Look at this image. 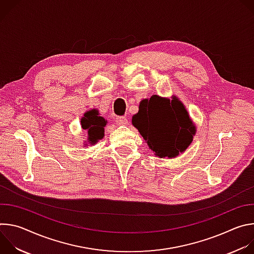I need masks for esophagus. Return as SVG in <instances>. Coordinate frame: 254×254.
Returning <instances> with one entry per match:
<instances>
[{"label":"esophagus","instance_id":"obj_1","mask_svg":"<svg viewBox=\"0 0 254 254\" xmlns=\"http://www.w3.org/2000/svg\"><path fill=\"white\" fill-rule=\"evenodd\" d=\"M116 123L119 126H126V125H127V120L125 117H118L116 120Z\"/></svg>","mask_w":254,"mask_h":254}]
</instances>
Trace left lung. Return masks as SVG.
Segmentation results:
<instances>
[{
	"mask_svg": "<svg viewBox=\"0 0 254 254\" xmlns=\"http://www.w3.org/2000/svg\"><path fill=\"white\" fill-rule=\"evenodd\" d=\"M131 123L160 158H175L185 152L196 133L186 107L176 96L142 99Z\"/></svg>",
	"mask_w": 254,
	"mask_h": 254,
	"instance_id": "obj_1",
	"label": "left lung"
}]
</instances>
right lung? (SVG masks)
I'll use <instances>...</instances> for the list:
<instances>
[{
  "label": "right lung",
  "instance_id": "add662e5",
  "mask_svg": "<svg viewBox=\"0 0 254 254\" xmlns=\"http://www.w3.org/2000/svg\"><path fill=\"white\" fill-rule=\"evenodd\" d=\"M81 127L87 130V140L89 144H94L96 141L104 136V127L106 126V120L99 117L97 110H91L84 114L80 120Z\"/></svg>",
  "mask_w": 254,
  "mask_h": 254
}]
</instances>
